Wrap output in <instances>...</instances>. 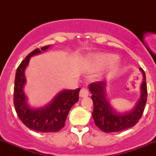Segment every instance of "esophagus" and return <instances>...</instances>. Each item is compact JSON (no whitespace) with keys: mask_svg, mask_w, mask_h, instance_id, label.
Wrapping results in <instances>:
<instances>
[{"mask_svg":"<svg viewBox=\"0 0 156 156\" xmlns=\"http://www.w3.org/2000/svg\"><path fill=\"white\" fill-rule=\"evenodd\" d=\"M89 91H88L86 89H85V88L82 89L81 91H80V96L81 98H86V97H87V96H89Z\"/></svg>","mask_w":156,"mask_h":156,"instance_id":"34e87169","label":"esophagus"}]
</instances>
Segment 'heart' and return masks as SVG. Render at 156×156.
<instances>
[{"label": "heart", "instance_id": "b5f03b06", "mask_svg": "<svg viewBox=\"0 0 156 156\" xmlns=\"http://www.w3.org/2000/svg\"><path fill=\"white\" fill-rule=\"evenodd\" d=\"M89 67L92 70L105 69L107 73H112L118 69L119 62L115 55L108 52H98L90 56L88 59Z\"/></svg>", "mask_w": 156, "mask_h": 156}]
</instances>
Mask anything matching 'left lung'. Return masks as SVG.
I'll use <instances>...</instances> for the list:
<instances>
[{
  "mask_svg": "<svg viewBox=\"0 0 156 156\" xmlns=\"http://www.w3.org/2000/svg\"><path fill=\"white\" fill-rule=\"evenodd\" d=\"M143 74V83L140 86V97L134 108L126 112H119L113 108L107 98L106 82L98 81L89 86L92 94L91 100L94 109L92 116L96 126L104 132H119L135 126L142 116L147 99V88L146 75L144 70L140 68Z\"/></svg>",
  "mask_w": 156,
  "mask_h": 156,
  "instance_id": "obj_1",
  "label": "left lung"
}]
</instances>
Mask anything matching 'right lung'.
I'll list each match as a JSON object with an SVG mask.
<instances>
[{
	"mask_svg": "<svg viewBox=\"0 0 156 156\" xmlns=\"http://www.w3.org/2000/svg\"><path fill=\"white\" fill-rule=\"evenodd\" d=\"M50 45L36 49L29 53L19 65L16 73L14 86V106L17 115L30 129L40 132H56L65 126L70 108L79 101L80 89H63L59 91L50 102L43 107L34 108L28 104V98L24 92L26 84L25 71L30 58L45 52Z\"/></svg>",
	"mask_w": 156,
	"mask_h": 156,
	"instance_id": "obj_1",
	"label": "right lung"
}]
</instances>
